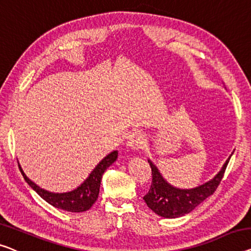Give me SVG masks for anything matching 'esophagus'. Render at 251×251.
Segmentation results:
<instances>
[{"instance_id": "1", "label": "esophagus", "mask_w": 251, "mask_h": 251, "mask_svg": "<svg viewBox=\"0 0 251 251\" xmlns=\"http://www.w3.org/2000/svg\"><path fill=\"white\" fill-rule=\"evenodd\" d=\"M144 144L145 135L144 133L141 132V130H133V132L128 135V138H127V145H128L130 149H142L144 147Z\"/></svg>"}]
</instances>
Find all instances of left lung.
<instances>
[{
	"label": "left lung",
	"mask_w": 251,
	"mask_h": 251,
	"mask_svg": "<svg viewBox=\"0 0 251 251\" xmlns=\"http://www.w3.org/2000/svg\"><path fill=\"white\" fill-rule=\"evenodd\" d=\"M229 160L230 158L211 181L194 189H178L169 185L162 178L154 164L149 160L152 170V182L143 200L155 214L162 218L175 219L188 214L215 192L226 173Z\"/></svg>",
	"instance_id": "8db88e82"
}]
</instances>
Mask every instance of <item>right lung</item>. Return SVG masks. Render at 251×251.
<instances>
[{
	"label": "right lung",
	"instance_id": "1",
	"mask_svg": "<svg viewBox=\"0 0 251 251\" xmlns=\"http://www.w3.org/2000/svg\"><path fill=\"white\" fill-rule=\"evenodd\" d=\"M118 152L113 151L109 154L104 156V158L100 161L97 167L93 169V171L90 174L89 177L85 179V181L80 187H77L76 189L72 190L69 193H63V194H55L47 192L43 188H40L39 186H37L35 182H32L30 179L25 175L22 171L20 164H19V169H20L22 176H24L25 180L28 182V185L38 194V195L53 205L54 207L64 209L67 212H85L96 203L97 198L99 196V189H100V182H101V178L104 171L107 170V168L111 166L117 159Z\"/></svg>",
	"mask_w": 251,
	"mask_h": 251
}]
</instances>
